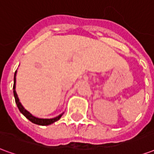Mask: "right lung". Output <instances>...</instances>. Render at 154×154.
Masks as SVG:
<instances>
[{"label": "right lung", "mask_w": 154, "mask_h": 154, "mask_svg": "<svg viewBox=\"0 0 154 154\" xmlns=\"http://www.w3.org/2000/svg\"><path fill=\"white\" fill-rule=\"evenodd\" d=\"M15 75H16V72H15V77H14V86H13V89H14V97H15V103L17 105V107H18V109L20 110V111L21 112L24 116L29 119V120H30L32 123H34V124H36V125H51V124H53L55 121H57L58 119H60L61 116H63V114H61L60 116H57V117H55V118H53V119H39V118H36L34 116H32L31 114L29 113V111L25 110L24 107L22 106L21 103L20 102V100H19L18 96H17V94L15 92Z\"/></svg>", "instance_id": "obj_1"}]
</instances>
